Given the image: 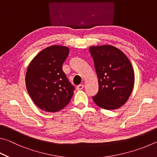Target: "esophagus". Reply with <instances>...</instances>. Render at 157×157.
Listing matches in <instances>:
<instances>
[{"mask_svg":"<svg viewBox=\"0 0 157 157\" xmlns=\"http://www.w3.org/2000/svg\"><path fill=\"white\" fill-rule=\"evenodd\" d=\"M83 88H84V85L83 84H79V85H78V86H77V90H78V91H79V90H82V89H83Z\"/></svg>","mask_w":157,"mask_h":157,"instance_id":"34e87169","label":"esophagus"}]
</instances>
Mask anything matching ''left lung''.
I'll return each mask as SVG.
<instances>
[{"instance_id":"left-lung-1","label":"left lung","mask_w":157,"mask_h":157,"mask_svg":"<svg viewBox=\"0 0 157 157\" xmlns=\"http://www.w3.org/2000/svg\"><path fill=\"white\" fill-rule=\"evenodd\" d=\"M99 91L93 97L98 107L107 110L125 104L134 85V72L128 57L111 45L91 46Z\"/></svg>"}]
</instances>
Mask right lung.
I'll return each instance as SVG.
<instances>
[{
	"mask_svg": "<svg viewBox=\"0 0 157 157\" xmlns=\"http://www.w3.org/2000/svg\"><path fill=\"white\" fill-rule=\"evenodd\" d=\"M69 48L51 46L42 50L31 61L26 71L28 93L37 107L47 112L64 108L73 97L74 86L62 71Z\"/></svg>",
	"mask_w": 157,
	"mask_h": 157,
	"instance_id": "obj_1",
	"label": "right lung"
}]
</instances>
